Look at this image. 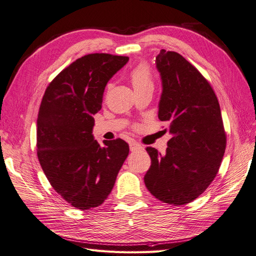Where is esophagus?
I'll return each instance as SVG.
<instances>
[{
	"label": "esophagus",
	"instance_id": "esophagus-1",
	"mask_svg": "<svg viewBox=\"0 0 256 256\" xmlns=\"http://www.w3.org/2000/svg\"><path fill=\"white\" fill-rule=\"evenodd\" d=\"M129 146H130L131 152H136V150H143V146L141 144H138V142H131L129 144Z\"/></svg>",
	"mask_w": 256,
	"mask_h": 256
}]
</instances>
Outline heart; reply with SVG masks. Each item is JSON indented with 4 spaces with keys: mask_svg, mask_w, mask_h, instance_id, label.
Returning <instances> with one entry per match:
<instances>
[{
    "mask_svg": "<svg viewBox=\"0 0 256 256\" xmlns=\"http://www.w3.org/2000/svg\"><path fill=\"white\" fill-rule=\"evenodd\" d=\"M128 78L136 92L154 88V74L150 66L146 62H141L131 69Z\"/></svg>",
    "mask_w": 256,
    "mask_h": 256,
    "instance_id": "b5f03b06",
    "label": "heart"
}]
</instances>
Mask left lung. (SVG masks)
<instances>
[{"label":"left lung","instance_id":"8db88e82","mask_svg":"<svg viewBox=\"0 0 256 256\" xmlns=\"http://www.w3.org/2000/svg\"><path fill=\"white\" fill-rule=\"evenodd\" d=\"M162 80L158 118L173 136L164 154L146 147L152 164L146 188L164 203L184 205L214 180L226 147L218 98L212 85L180 53L162 49L156 58Z\"/></svg>","mask_w":256,"mask_h":256}]
</instances>
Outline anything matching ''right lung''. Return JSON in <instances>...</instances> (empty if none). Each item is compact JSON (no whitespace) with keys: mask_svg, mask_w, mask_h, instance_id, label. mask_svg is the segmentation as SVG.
<instances>
[{"mask_svg":"<svg viewBox=\"0 0 256 256\" xmlns=\"http://www.w3.org/2000/svg\"><path fill=\"white\" fill-rule=\"evenodd\" d=\"M128 56L92 53L76 60L46 90L37 118V157L67 203L88 210L109 196L129 154L122 138L100 145L92 134L104 88Z\"/></svg>","mask_w":256,"mask_h":256,"instance_id":"right-lung-1","label":"right lung"}]
</instances>
